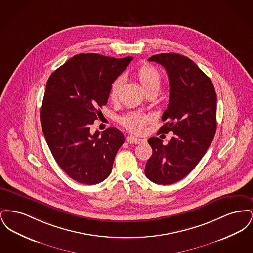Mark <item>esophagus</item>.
<instances>
[{
	"mask_svg": "<svg viewBox=\"0 0 253 253\" xmlns=\"http://www.w3.org/2000/svg\"><path fill=\"white\" fill-rule=\"evenodd\" d=\"M126 141H127L128 143L139 144V143L142 141V139H140V138H138V137H135V136H133V135H128V136L126 137Z\"/></svg>",
	"mask_w": 253,
	"mask_h": 253,
	"instance_id": "obj_1",
	"label": "esophagus"
}]
</instances>
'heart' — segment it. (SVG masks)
I'll list each match as a JSON object with an SVG mask.
<instances>
[{
	"label": "heart",
	"mask_w": 253,
	"mask_h": 253,
	"mask_svg": "<svg viewBox=\"0 0 253 253\" xmlns=\"http://www.w3.org/2000/svg\"><path fill=\"white\" fill-rule=\"evenodd\" d=\"M135 78L139 82L145 92L149 90H159L161 86V75L156 68L149 64L140 65L134 73ZM122 78H117L111 84L109 91V97L115 101L121 90L122 85ZM149 121V117L140 112H130L125 116L121 117V123L130 132L141 133L144 132L145 126Z\"/></svg>",
	"instance_id": "b5f03b06"
}]
</instances>
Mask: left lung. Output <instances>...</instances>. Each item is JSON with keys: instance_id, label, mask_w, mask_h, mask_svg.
<instances>
[{"instance_id": "8db88e82", "label": "left lung", "mask_w": 253, "mask_h": 253, "mask_svg": "<svg viewBox=\"0 0 253 253\" xmlns=\"http://www.w3.org/2000/svg\"><path fill=\"white\" fill-rule=\"evenodd\" d=\"M150 61L161 64L168 74L170 93L159 129L173 132L167 145L158 137L148 139L153 155L145 175L154 183L173 184L198 164L216 132V93L211 79L193 60L176 53H163Z\"/></svg>"}]
</instances>
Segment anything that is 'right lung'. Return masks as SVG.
Wrapping results in <instances>:
<instances>
[{
    "mask_svg": "<svg viewBox=\"0 0 253 253\" xmlns=\"http://www.w3.org/2000/svg\"><path fill=\"white\" fill-rule=\"evenodd\" d=\"M132 60L79 54L49 77L40 113L42 129L58 165L77 182L94 185L111 173L124 135L114 127L92 134L90 127L107 104L112 83Z\"/></svg>",
    "mask_w": 253,
    "mask_h": 253,
    "instance_id": "right-lung-1",
    "label": "right lung"
}]
</instances>
